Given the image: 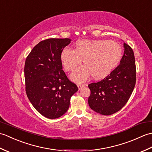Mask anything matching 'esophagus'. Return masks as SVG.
I'll return each instance as SVG.
<instances>
[{
  "label": "esophagus",
  "instance_id": "1",
  "mask_svg": "<svg viewBox=\"0 0 152 152\" xmlns=\"http://www.w3.org/2000/svg\"><path fill=\"white\" fill-rule=\"evenodd\" d=\"M84 86H85V85L83 84V83H78V87L79 90L82 89V88H83Z\"/></svg>",
  "mask_w": 152,
  "mask_h": 152
}]
</instances>
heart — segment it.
Wrapping results in <instances>:
<instances>
[{"instance_id": "b5f03b06", "label": "heart", "mask_w": 152, "mask_h": 152, "mask_svg": "<svg viewBox=\"0 0 152 152\" xmlns=\"http://www.w3.org/2000/svg\"><path fill=\"white\" fill-rule=\"evenodd\" d=\"M122 48L113 40H80L76 50L66 48L61 53V61L64 70L72 71L83 63L71 75L76 82H83L90 76L95 80L104 78L114 70L121 60Z\"/></svg>"}]
</instances>
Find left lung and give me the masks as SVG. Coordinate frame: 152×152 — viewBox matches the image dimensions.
I'll list each match as a JSON object with an SVG mask.
<instances>
[{
	"instance_id": "8db88e82",
	"label": "left lung",
	"mask_w": 152,
	"mask_h": 152,
	"mask_svg": "<svg viewBox=\"0 0 152 152\" xmlns=\"http://www.w3.org/2000/svg\"><path fill=\"white\" fill-rule=\"evenodd\" d=\"M124 53L120 64L101 81L88 85L91 95L88 103L100 114H114L124 107L136 83V65L133 49L124 44Z\"/></svg>"
}]
</instances>
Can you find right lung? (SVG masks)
I'll return each instance as SVG.
<instances>
[{"mask_svg":"<svg viewBox=\"0 0 152 152\" xmlns=\"http://www.w3.org/2000/svg\"><path fill=\"white\" fill-rule=\"evenodd\" d=\"M69 38H49L36 45L25 61V91L34 108L49 119L62 116L78 90L63 70L61 53Z\"/></svg>","mask_w":152,"mask_h":152,"instance_id":"add662e5","label":"right lung"}]
</instances>
